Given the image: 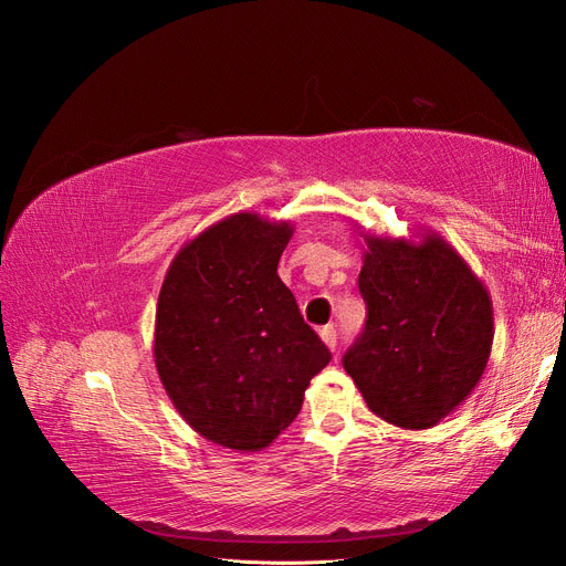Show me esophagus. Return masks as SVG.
I'll return each mask as SVG.
<instances>
[{
    "label": "esophagus",
    "mask_w": 566,
    "mask_h": 566,
    "mask_svg": "<svg viewBox=\"0 0 566 566\" xmlns=\"http://www.w3.org/2000/svg\"><path fill=\"white\" fill-rule=\"evenodd\" d=\"M318 335H321V339L325 342V347L335 352V347H337V331H335V325H323V328L318 331Z\"/></svg>",
    "instance_id": "34e87169"
}]
</instances>
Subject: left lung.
<instances>
[{"label": "left lung", "mask_w": 566, "mask_h": 566, "mask_svg": "<svg viewBox=\"0 0 566 566\" xmlns=\"http://www.w3.org/2000/svg\"><path fill=\"white\" fill-rule=\"evenodd\" d=\"M361 235L368 318L342 364L375 416L427 430L482 380L493 345L489 290L439 233L420 243Z\"/></svg>", "instance_id": "8db88e82"}]
</instances>
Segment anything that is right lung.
Instances as JSON below:
<instances>
[{"mask_svg":"<svg viewBox=\"0 0 566 566\" xmlns=\"http://www.w3.org/2000/svg\"><path fill=\"white\" fill-rule=\"evenodd\" d=\"M290 238V221L235 212L186 243L160 287V382L179 416L224 449H266L331 361L279 279Z\"/></svg>","mask_w":566,"mask_h":566,"instance_id":"right-lung-1","label":"right lung"}]
</instances>
